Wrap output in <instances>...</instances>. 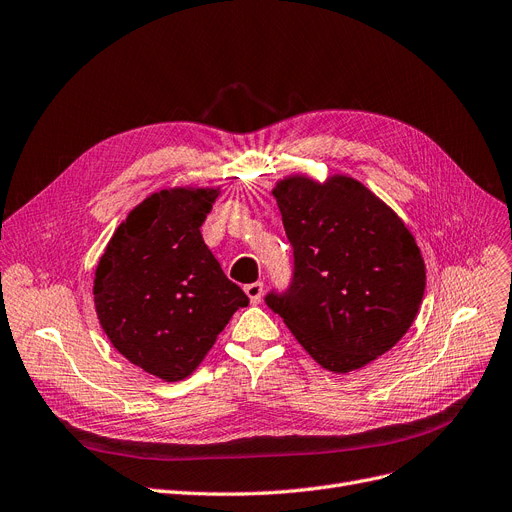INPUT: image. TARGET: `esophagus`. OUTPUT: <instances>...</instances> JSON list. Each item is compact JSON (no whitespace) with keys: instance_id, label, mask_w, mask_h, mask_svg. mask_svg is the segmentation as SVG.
Wrapping results in <instances>:
<instances>
[{"instance_id":"obj_1","label":"esophagus","mask_w":512,"mask_h":512,"mask_svg":"<svg viewBox=\"0 0 512 512\" xmlns=\"http://www.w3.org/2000/svg\"><path fill=\"white\" fill-rule=\"evenodd\" d=\"M244 293L251 299V303H259L263 297V282H251L244 286Z\"/></svg>"}]
</instances>
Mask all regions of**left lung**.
I'll list each match as a JSON object with an SVG mask.
<instances>
[{
  "label": "left lung",
  "instance_id": "8db88e82",
  "mask_svg": "<svg viewBox=\"0 0 512 512\" xmlns=\"http://www.w3.org/2000/svg\"><path fill=\"white\" fill-rule=\"evenodd\" d=\"M295 270L265 297L301 347L330 372L364 368L412 326L425 295V261L397 213L362 182L288 175L272 190Z\"/></svg>",
  "mask_w": 512,
  "mask_h": 512
}]
</instances>
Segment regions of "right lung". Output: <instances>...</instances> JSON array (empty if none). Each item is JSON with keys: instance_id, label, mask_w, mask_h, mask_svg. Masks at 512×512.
<instances>
[{"instance_id": "right-lung-1", "label": "right lung", "mask_w": 512, "mask_h": 512, "mask_svg": "<svg viewBox=\"0 0 512 512\" xmlns=\"http://www.w3.org/2000/svg\"><path fill=\"white\" fill-rule=\"evenodd\" d=\"M219 188H167L131 209L96 268L94 303L115 349L167 383L190 376L249 305L203 240Z\"/></svg>"}]
</instances>
